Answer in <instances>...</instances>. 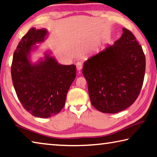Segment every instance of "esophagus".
<instances>
[{
	"instance_id": "1",
	"label": "esophagus",
	"mask_w": 157,
	"mask_h": 157,
	"mask_svg": "<svg viewBox=\"0 0 157 157\" xmlns=\"http://www.w3.org/2000/svg\"><path fill=\"white\" fill-rule=\"evenodd\" d=\"M76 67H77V69L78 71H81L82 67H83V64L82 63L80 62H78L76 63Z\"/></svg>"
}]
</instances>
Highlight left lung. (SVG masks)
I'll return each instance as SVG.
<instances>
[{
	"instance_id": "8db88e82",
	"label": "left lung",
	"mask_w": 157,
	"mask_h": 157,
	"mask_svg": "<svg viewBox=\"0 0 157 157\" xmlns=\"http://www.w3.org/2000/svg\"><path fill=\"white\" fill-rule=\"evenodd\" d=\"M146 71V57L130 31L112 46L90 57L84 63L93 106L104 113H117L130 106L140 93Z\"/></svg>"
}]
</instances>
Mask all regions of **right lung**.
Instances as JSON below:
<instances>
[{
	"instance_id": "obj_1",
	"label": "right lung",
	"mask_w": 157,
	"mask_h": 157,
	"mask_svg": "<svg viewBox=\"0 0 157 157\" xmlns=\"http://www.w3.org/2000/svg\"><path fill=\"white\" fill-rule=\"evenodd\" d=\"M45 29L31 28L22 37L14 51L11 73L14 89L22 106L31 115L48 118L60 112L76 77L75 65L59 64L50 52L36 63L30 53L34 46L44 40Z\"/></svg>"
}]
</instances>
